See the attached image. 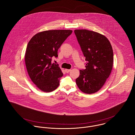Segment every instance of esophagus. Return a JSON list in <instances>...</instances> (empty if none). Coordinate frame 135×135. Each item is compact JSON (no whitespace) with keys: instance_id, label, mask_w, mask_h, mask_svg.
<instances>
[{"instance_id":"34e87169","label":"esophagus","mask_w":135,"mask_h":135,"mask_svg":"<svg viewBox=\"0 0 135 135\" xmlns=\"http://www.w3.org/2000/svg\"><path fill=\"white\" fill-rule=\"evenodd\" d=\"M71 70H70V69H65V72H66V73H68L69 72H70L71 71Z\"/></svg>"}]
</instances>
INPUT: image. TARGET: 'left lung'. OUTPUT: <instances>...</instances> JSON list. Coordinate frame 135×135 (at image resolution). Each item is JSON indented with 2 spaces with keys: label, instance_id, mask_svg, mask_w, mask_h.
Listing matches in <instances>:
<instances>
[{
  "label": "left lung",
  "instance_id": "obj_1",
  "mask_svg": "<svg viewBox=\"0 0 135 135\" xmlns=\"http://www.w3.org/2000/svg\"><path fill=\"white\" fill-rule=\"evenodd\" d=\"M75 34L87 61L86 69L80 70L76 79L83 93H96L109 77L113 67V52L108 38L103 35L87 30H75Z\"/></svg>",
  "mask_w": 135,
  "mask_h": 135
}]
</instances>
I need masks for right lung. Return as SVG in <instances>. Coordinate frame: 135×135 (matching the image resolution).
Instances as JSON below:
<instances>
[{
	"label": "right lung",
	"mask_w": 135,
	"mask_h": 135,
	"mask_svg": "<svg viewBox=\"0 0 135 135\" xmlns=\"http://www.w3.org/2000/svg\"><path fill=\"white\" fill-rule=\"evenodd\" d=\"M72 33L71 30H49L35 35L28 42L25 62L29 76L41 90L51 92L59 85L63 73L58 64L52 63L58 50Z\"/></svg>",
	"instance_id": "add662e5"
}]
</instances>
